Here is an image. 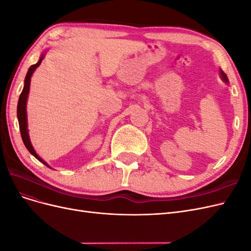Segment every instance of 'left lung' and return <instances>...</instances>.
<instances>
[{
    "label": "left lung",
    "instance_id": "1",
    "mask_svg": "<svg viewBox=\"0 0 251 251\" xmlns=\"http://www.w3.org/2000/svg\"><path fill=\"white\" fill-rule=\"evenodd\" d=\"M220 77H221V79L225 82V83H227V85H228V78H227V76H226V74L222 71V70H220Z\"/></svg>",
    "mask_w": 251,
    "mask_h": 251
}]
</instances>
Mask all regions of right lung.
<instances>
[{
	"instance_id": "obj_1",
	"label": "right lung",
	"mask_w": 251,
	"mask_h": 251,
	"mask_svg": "<svg viewBox=\"0 0 251 251\" xmlns=\"http://www.w3.org/2000/svg\"><path fill=\"white\" fill-rule=\"evenodd\" d=\"M45 54L41 55L39 62H37L35 65H32L31 67L28 69V72L26 74L25 77V81H24V88H23L22 93L20 95L19 98V102H18V110H17V114H18V120H19V126H20V131H21V136L23 142H24L25 147L27 148V150L30 151V154L33 155L37 160L41 161L42 163H44L48 168H50L49 164H47V162H45L43 159L36 154V151H34L31 141H30L29 138V133H28V123H27V111H26V105H27V100H28V94H29V90H30V80H31V76L33 72L35 71V69L39 67L42 63V60L44 58ZM51 169V168H50Z\"/></svg>"
}]
</instances>
